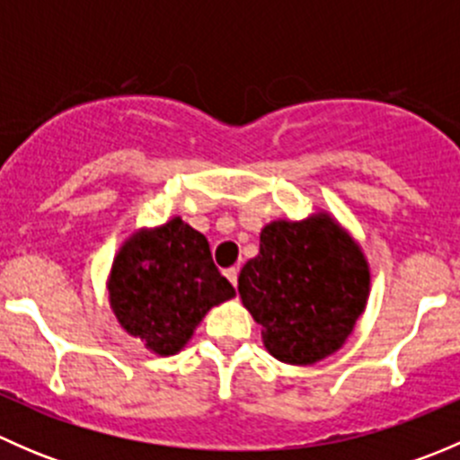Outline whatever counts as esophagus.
Returning <instances> with one entry per match:
<instances>
[{
    "instance_id": "obj_1",
    "label": "esophagus",
    "mask_w": 460,
    "mask_h": 460,
    "mask_svg": "<svg viewBox=\"0 0 460 460\" xmlns=\"http://www.w3.org/2000/svg\"><path fill=\"white\" fill-rule=\"evenodd\" d=\"M225 276L226 278H229V282H231V285H238V269H235V267H229V269H225Z\"/></svg>"
}]
</instances>
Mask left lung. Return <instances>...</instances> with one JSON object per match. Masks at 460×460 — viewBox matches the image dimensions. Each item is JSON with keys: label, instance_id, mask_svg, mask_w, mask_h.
<instances>
[{"label": "left lung", "instance_id": "left-lung-1", "mask_svg": "<svg viewBox=\"0 0 460 460\" xmlns=\"http://www.w3.org/2000/svg\"><path fill=\"white\" fill-rule=\"evenodd\" d=\"M372 273L360 244L327 211L273 220L238 276L243 305L280 363L314 365L336 354L367 307Z\"/></svg>", "mask_w": 460, "mask_h": 460}]
</instances>
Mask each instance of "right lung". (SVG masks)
Segmentation results:
<instances>
[{
	"mask_svg": "<svg viewBox=\"0 0 460 460\" xmlns=\"http://www.w3.org/2000/svg\"><path fill=\"white\" fill-rule=\"evenodd\" d=\"M106 289L124 332L157 356L184 349L208 309L235 296L213 264L208 240L178 216L124 240Z\"/></svg>",
	"mask_w": 460,
	"mask_h": 460,
	"instance_id": "obj_1",
	"label": "right lung"
}]
</instances>
